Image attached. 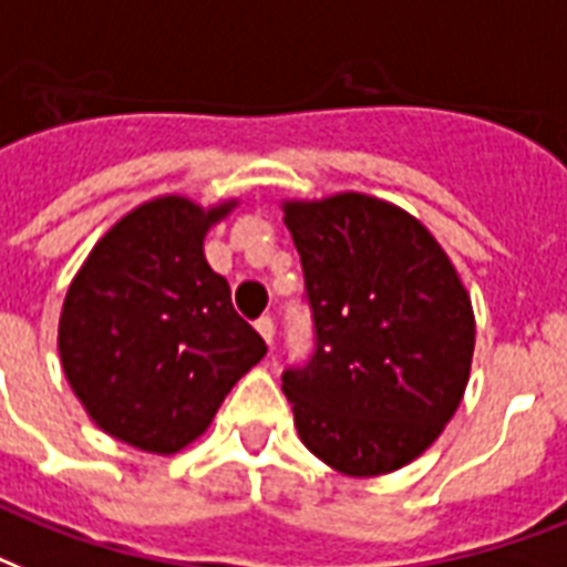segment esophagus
Here are the masks:
<instances>
[{"instance_id": "1", "label": "esophagus", "mask_w": 567, "mask_h": 567, "mask_svg": "<svg viewBox=\"0 0 567 567\" xmlns=\"http://www.w3.org/2000/svg\"><path fill=\"white\" fill-rule=\"evenodd\" d=\"M257 331H260L262 340L271 346V340H275V319H271V316H260V319H257Z\"/></svg>"}]
</instances>
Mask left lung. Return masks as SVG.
Here are the masks:
<instances>
[{
  "mask_svg": "<svg viewBox=\"0 0 567 567\" xmlns=\"http://www.w3.org/2000/svg\"><path fill=\"white\" fill-rule=\"evenodd\" d=\"M313 349L284 363L296 429L349 476L399 471L429 450L471 375L473 307L423 224L367 195L287 204Z\"/></svg>",
  "mask_w": 567,
  "mask_h": 567,
  "instance_id": "obj_1",
  "label": "left lung"
}]
</instances>
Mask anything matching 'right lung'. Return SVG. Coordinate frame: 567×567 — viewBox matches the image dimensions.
<instances>
[{
	"instance_id": "add662e5",
	"label": "right lung",
	"mask_w": 567,
	"mask_h": 567,
	"mask_svg": "<svg viewBox=\"0 0 567 567\" xmlns=\"http://www.w3.org/2000/svg\"><path fill=\"white\" fill-rule=\"evenodd\" d=\"M204 213L186 197L138 206L96 243L64 298L59 352L103 432L147 452L195 441L266 354L204 257Z\"/></svg>"
}]
</instances>
